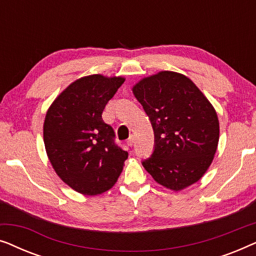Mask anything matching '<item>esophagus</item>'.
Wrapping results in <instances>:
<instances>
[{
  "label": "esophagus",
  "mask_w": 256,
  "mask_h": 256,
  "mask_svg": "<svg viewBox=\"0 0 256 256\" xmlns=\"http://www.w3.org/2000/svg\"><path fill=\"white\" fill-rule=\"evenodd\" d=\"M134 141H135L134 136H130V138H129L127 140V144H128V146H132V144H134Z\"/></svg>",
  "instance_id": "obj_1"
}]
</instances>
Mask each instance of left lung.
Returning a JSON list of instances; mask_svg holds the SVG:
<instances>
[{"mask_svg": "<svg viewBox=\"0 0 256 256\" xmlns=\"http://www.w3.org/2000/svg\"><path fill=\"white\" fill-rule=\"evenodd\" d=\"M155 132V150L143 166L162 186L182 191L197 183L214 158L219 120L190 78L160 71L132 86Z\"/></svg>", "mask_w": 256, "mask_h": 256, "instance_id": "obj_1", "label": "left lung"}]
</instances>
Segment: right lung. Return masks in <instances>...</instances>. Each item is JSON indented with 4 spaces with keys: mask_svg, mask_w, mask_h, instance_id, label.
Instances as JSON below:
<instances>
[{
    "mask_svg": "<svg viewBox=\"0 0 256 256\" xmlns=\"http://www.w3.org/2000/svg\"><path fill=\"white\" fill-rule=\"evenodd\" d=\"M124 76L90 74L74 80L45 115L43 138L52 168L73 190L101 194L118 182L128 152L115 144L102 112Z\"/></svg>",
    "mask_w": 256,
    "mask_h": 256,
    "instance_id": "right-lung-1",
    "label": "right lung"
}]
</instances>
